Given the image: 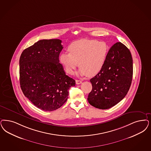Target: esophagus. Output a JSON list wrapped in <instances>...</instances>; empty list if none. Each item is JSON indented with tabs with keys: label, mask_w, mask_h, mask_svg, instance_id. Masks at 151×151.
<instances>
[{
	"label": "esophagus",
	"mask_w": 151,
	"mask_h": 151,
	"mask_svg": "<svg viewBox=\"0 0 151 151\" xmlns=\"http://www.w3.org/2000/svg\"><path fill=\"white\" fill-rule=\"evenodd\" d=\"M82 83V81H81V80H76V83L77 84V85H78V84H80V83Z\"/></svg>",
	"instance_id": "esophagus-1"
}]
</instances>
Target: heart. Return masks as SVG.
<instances>
[{"label":"heart","instance_id":"heart-1","mask_svg":"<svg viewBox=\"0 0 151 151\" xmlns=\"http://www.w3.org/2000/svg\"><path fill=\"white\" fill-rule=\"evenodd\" d=\"M69 53L60 55V63L67 73L72 74L78 65V74L92 77L101 71L106 61L109 47L104 41L83 39L73 42L68 47Z\"/></svg>","mask_w":151,"mask_h":151}]
</instances>
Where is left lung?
<instances>
[{"instance_id": "obj_1", "label": "left lung", "mask_w": 151, "mask_h": 151, "mask_svg": "<svg viewBox=\"0 0 151 151\" xmlns=\"http://www.w3.org/2000/svg\"><path fill=\"white\" fill-rule=\"evenodd\" d=\"M133 77V59L129 49L117 42L110 48L106 61L90 79L92 90L88 103L100 109H108L123 99L130 88Z\"/></svg>"}]
</instances>
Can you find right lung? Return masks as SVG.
<instances>
[{
    "mask_svg": "<svg viewBox=\"0 0 151 151\" xmlns=\"http://www.w3.org/2000/svg\"><path fill=\"white\" fill-rule=\"evenodd\" d=\"M61 40H42L25 49L19 59V81L24 96L40 109L51 111L68 100L75 80L60 63Z\"/></svg>",
    "mask_w": 151,
    "mask_h": 151,
    "instance_id": "add662e5",
    "label": "right lung"
}]
</instances>
